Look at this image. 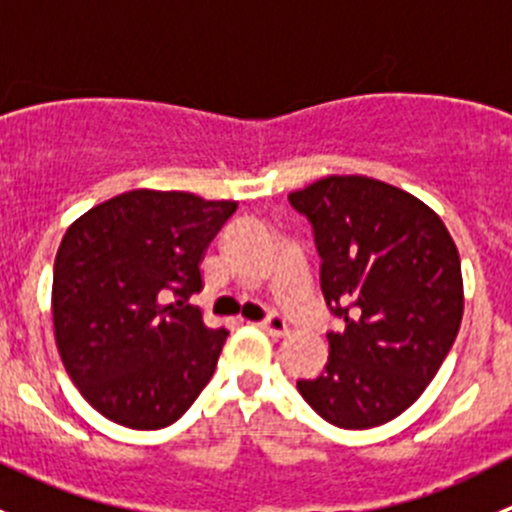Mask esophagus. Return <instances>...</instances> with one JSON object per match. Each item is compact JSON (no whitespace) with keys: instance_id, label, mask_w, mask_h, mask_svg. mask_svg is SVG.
Returning <instances> with one entry per match:
<instances>
[{"instance_id":"esophagus-1","label":"esophagus","mask_w":512,"mask_h":512,"mask_svg":"<svg viewBox=\"0 0 512 512\" xmlns=\"http://www.w3.org/2000/svg\"><path fill=\"white\" fill-rule=\"evenodd\" d=\"M260 327L265 329L267 334H272V337H285L287 334V319L282 317V314H277V312H272V314H267V319L265 322H260Z\"/></svg>"}]
</instances>
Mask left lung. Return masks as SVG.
<instances>
[{
    "label": "left lung",
    "mask_w": 512,
    "mask_h": 512,
    "mask_svg": "<svg viewBox=\"0 0 512 512\" xmlns=\"http://www.w3.org/2000/svg\"><path fill=\"white\" fill-rule=\"evenodd\" d=\"M289 205L312 225L324 302L342 319L327 332V366L299 379V394L339 428L381 426L423 394L456 342V242L426 203L366 175H329Z\"/></svg>",
    "instance_id": "left-lung-1"
}]
</instances>
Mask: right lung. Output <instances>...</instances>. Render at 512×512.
<instances>
[{
  "instance_id": "add662e5",
  "label": "right lung",
  "mask_w": 512,
  "mask_h": 512,
  "mask_svg": "<svg viewBox=\"0 0 512 512\" xmlns=\"http://www.w3.org/2000/svg\"><path fill=\"white\" fill-rule=\"evenodd\" d=\"M235 200L128 190L81 215L54 262L51 312L61 361L108 421L170 426L218 366L227 329L205 327L188 299Z\"/></svg>"
}]
</instances>
